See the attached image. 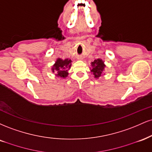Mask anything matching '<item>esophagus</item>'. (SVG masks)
I'll use <instances>...</instances> for the list:
<instances>
[{"instance_id": "obj_1", "label": "esophagus", "mask_w": 152, "mask_h": 152, "mask_svg": "<svg viewBox=\"0 0 152 152\" xmlns=\"http://www.w3.org/2000/svg\"><path fill=\"white\" fill-rule=\"evenodd\" d=\"M78 60H83V58H82L81 56H79V57H78Z\"/></svg>"}]
</instances>
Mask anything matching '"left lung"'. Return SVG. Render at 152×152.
Instances as JSON below:
<instances>
[{"instance_id": "8db88e82", "label": "left lung", "mask_w": 152, "mask_h": 152, "mask_svg": "<svg viewBox=\"0 0 152 152\" xmlns=\"http://www.w3.org/2000/svg\"><path fill=\"white\" fill-rule=\"evenodd\" d=\"M91 68H90L91 73L94 75L95 78H99L104 76V71L105 70L106 66L104 64V61L101 58L95 59L93 62L91 63Z\"/></svg>"}]
</instances>
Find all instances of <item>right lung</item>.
<instances>
[{"mask_svg":"<svg viewBox=\"0 0 152 152\" xmlns=\"http://www.w3.org/2000/svg\"><path fill=\"white\" fill-rule=\"evenodd\" d=\"M71 62H72V61L71 59H61L58 58L56 61L55 64L52 66V72L55 73L56 76H57V77L66 78L69 76L68 71L71 69Z\"/></svg>","mask_w":152,"mask_h":152,"instance_id":"1","label":"right lung"}]
</instances>
